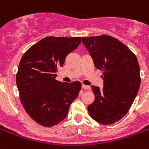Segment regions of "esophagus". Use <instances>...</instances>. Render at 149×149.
I'll use <instances>...</instances> for the list:
<instances>
[{"label":"esophagus","mask_w":149,"mask_h":149,"mask_svg":"<svg viewBox=\"0 0 149 149\" xmlns=\"http://www.w3.org/2000/svg\"><path fill=\"white\" fill-rule=\"evenodd\" d=\"M82 88L84 89H90V88H91V87L89 86H86V85H84V84H83V85H82Z\"/></svg>","instance_id":"obj_1"}]
</instances>
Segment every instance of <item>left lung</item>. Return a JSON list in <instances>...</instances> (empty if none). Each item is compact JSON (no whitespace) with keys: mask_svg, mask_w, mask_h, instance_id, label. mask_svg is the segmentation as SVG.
<instances>
[{"mask_svg":"<svg viewBox=\"0 0 149 149\" xmlns=\"http://www.w3.org/2000/svg\"><path fill=\"white\" fill-rule=\"evenodd\" d=\"M96 69L102 71L103 88L92 86L95 100L88 106L93 119L110 125L127 113L139 89L140 69L135 54L114 37H83Z\"/></svg>","mask_w":149,"mask_h":149,"instance_id":"8db88e82","label":"left lung"}]
</instances>
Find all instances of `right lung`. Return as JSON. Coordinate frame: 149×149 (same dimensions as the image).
Returning <instances> with one entry per match:
<instances>
[{
    "label": "right lung",
    "mask_w": 149,
    "mask_h": 149,
    "mask_svg": "<svg viewBox=\"0 0 149 149\" xmlns=\"http://www.w3.org/2000/svg\"><path fill=\"white\" fill-rule=\"evenodd\" d=\"M81 37H47L23 55L16 76L20 102L40 125L52 127L66 118L79 95L81 83L56 80L57 68L77 49Z\"/></svg>",
    "instance_id": "obj_1"
}]
</instances>
